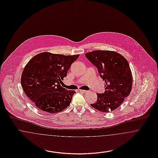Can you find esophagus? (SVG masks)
Here are the masks:
<instances>
[{
	"mask_svg": "<svg viewBox=\"0 0 158 158\" xmlns=\"http://www.w3.org/2000/svg\"><path fill=\"white\" fill-rule=\"evenodd\" d=\"M79 91H80V92H83V93H85V94H86V93H87V92H88V90H79Z\"/></svg>",
	"mask_w": 158,
	"mask_h": 158,
	"instance_id": "obj_1",
	"label": "esophagus"
}]
</instances>
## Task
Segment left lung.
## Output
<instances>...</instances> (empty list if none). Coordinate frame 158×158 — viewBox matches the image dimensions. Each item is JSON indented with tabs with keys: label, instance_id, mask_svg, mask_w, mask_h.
<instances>
[{
	"label": "left lung",
	"instance_id": "1",
	"mask_svg": "<svg viewBox=\"0 0 158 158\" xmlns=\"http://www.w3.org/2000/svg\"><path fill=\"white\" fill-rule=\"evenodd\" d=\"M86 57L98 69L105 81V91L97 94V102L90 105L102 113L118 108L131 92L132 73L127 60L114 51L96 50L85 54Z\"/></svg>",
	"mask_w": 158,
	"mask_h": 158
}]
</instances>
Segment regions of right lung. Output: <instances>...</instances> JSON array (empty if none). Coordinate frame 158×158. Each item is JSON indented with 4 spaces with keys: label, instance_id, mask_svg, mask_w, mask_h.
Wrapping results in <instances>:
<instances>
[{
    "label": "right lung",
    "instance_id": "obj_1",
    "mask_svg": "<svg viewBox=\"0 0 158 158\" xmlns=\"http://www.w3.org/2000/svg\"><path fill=\"white\" fill-rule=\"evenodd\" d=\"M79 56L43 52L28 62L22 73L21 85L26 95L38 109L54 114L69 106L76 92L61 87L60 82Z\"/></svg>",
    "mask_w": 158,
    "mask_h": 158
}]
</instances>
